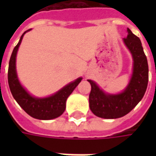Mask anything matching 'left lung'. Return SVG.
<instances>
[{"label": "left lung", "mask_w": 156, "mask_h": 156, "mask_svg": "<svg viewBox=\"0 0 156 156\" xmlns=\"http://www.w3.org/2000/svg\"><path fill=\"white\" fill-rule=\"evenodd\" d=\"M128 36L124 41L132 53L134 59L133 75L126 89L119 94H107L94 82L89 94V108L96 116L104 119H118L126 115L144 97L149 80V68L146 56L140 38L127 29Z\"/></svg>", "instance_id": "left-lung-1"}]
</instances>
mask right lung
<instances>
[{"label":"right lung","instance_id":"right-lung-1","mask_svg":"<svg viewBox=\"0 0 156 156\" xmlns=\"http://www.w3.org/2000/svg\"><path fill=\"white\" fill-rule=\"evenodd\" d=\"M27 30V32H28ZM25 32L21 37L20 41L16 46L12 56L10 58L8 68V84L10 90L12 92L13 98L18 105L23 108V110L28 114L30 116L37 119H43L48 120L52 119L55 118L59 117L63 114L66 108V100L74 88L81 82L82 78L76 79L74 82L69 83L64 88H62L54 95L45 98H37L32 97L26 91L22 86L20 84L18 78L16 76V52L21 42L22 37L25 34Z\"/></svg>","mask_w":156,"mask_h":156}]
</instances>
